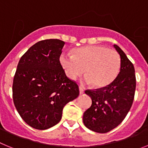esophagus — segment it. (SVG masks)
Listing matches in <instances>:
<instances>
[{
    "mask_svg": "<svg viewBox=\"0 0 148 148\" xmlns=\"http://www.w3.org/2000/svg\"><path fill=\"white\" fill-rule=\"evenodd\" d=\"M79 94H80V95H83V94L84 93V89H83L81 86L79 87Z\"/></svg>",
    "mask_w": 148,
    "mask_h": 148,
    "instance_id": "1",
    "label": "esophagus"
}]
</instances>
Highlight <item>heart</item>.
Wrapping results in <instances>:
<instances>
[{
	"label": "heart",
	"mask_w": 148,
	"mask_h": 148,
	"mask_svg": "<svg viewBox=\"0 0 148 148\" xmlns=\"http://www.w3.org/2000/svg\"><path fill=\"white\" fill-rule=\"evenodd\" d=\"M60 62L68 77L74 80L84 71L86 83L96 88L110 85L120 71L121 58L115 50L101 45L84 46L72 51V56L62 54Z\"/></svg>",
	"instance_id": "obj_1"
}]
</instances>
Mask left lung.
<instances>
[{"label": "left lung", "mask_w": 148, "mask_h": 148, "mask_svg": "<svg viewBox=\"0 0 148 148\" xmlns=\"http://www.w3.org/2000/svg\"><path fill=\"white\" fill-rule=\"evenodd\" d=\"M113 46L120 55L119 75L106 86L85 91L92 98V103L83 114V123L88 129L99 133H107L119 126L127 115L134 100V66L119 46Z\"/></svg>", "instance_id": "1"}]
</instances>
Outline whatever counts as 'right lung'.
<instances>
[{
    "label": "right lung",
    "instance_id": "1",
    "mask_svg": "<svg viewBox=\"0 0 148 148\" xmlns=\"http://www.w3.org/2000/svg\"><path fill=\"white\" fill-rule=\"evenodd\" d=\"M65 42L45 39L30 47L18 64L12 98L29 126L46 130L58 124L64 106L78 97V85L66 76L60 62Z\"/></svg>",
    "mask_w": 148,
    "mask_h": 148
}]
</instances>
